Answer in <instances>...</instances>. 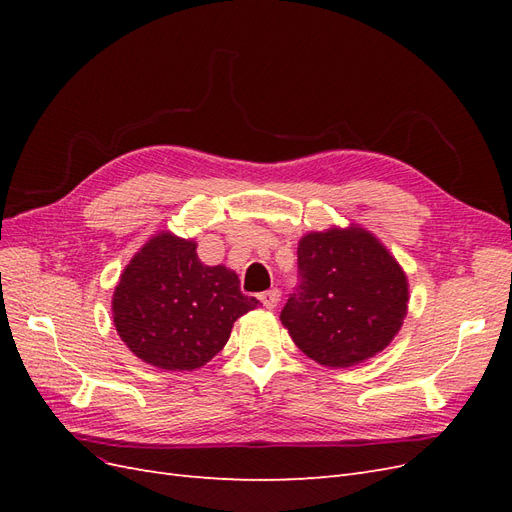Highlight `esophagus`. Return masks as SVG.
I'll use <instances>...</instances> for the list:
<instances>
[{
  "mask_svg": "<svg viewBox=\"0 0 512 512\" xmlns=\"http://www.w3.org/2000/svg\"><path fill=\"white\" fill-rule=\"evenodd\" d=\"M258 299L267 309H275L277 303H280V290L273 288V290H267V292H260Z\"/></svg>",
  "mask_w": 512,
  "mask_h": 512,
  "instance_id": "34e87169",
  "label": "esophagus"
}]
</instances>
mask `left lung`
Masks as SVG:
<instances>
[{
	"instance_id": "left-lung-1",
	"label": "left lung",
	"mask_w": 512,
	"mask_h": 512,
	"mask_svg": "<svg viewBox=\"0 0 512 512\" xmlns=\"http://www.w3.org/2000/svg\"><path fill=\"white\" fill-rule=\"evenodd\" d=\"M299 284L280 320L324 367H352L384 350L408 309L397 260L363 228L309 232L297 250Z\"/></svg>"
}]
</instances>
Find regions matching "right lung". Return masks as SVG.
<instances>
[{
	"label": "right lung",
	"instance_id": "1",
	"mask_svg": "<svg viewBox=\"0 0 512 512\" xmlns=\"http://www.w3.org/2000/svg\"><path fill=\"white\" fill-rule=\"evenodd\" d=\"M256 305L241 292L235 271L203 265L194 241L160 232L123 269L113 320L138 359L192 371L226 346L232 324Z\"/></svg>",
	"mask_w": 512,
	"mask_h": 512
}]
</instances>
